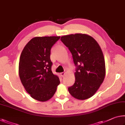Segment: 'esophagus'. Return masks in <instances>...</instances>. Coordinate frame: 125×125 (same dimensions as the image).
<instances>
[{
	"label": "esophagus",
	"mask_w": 125,
	"mask_h": 125,
	"mask_svg": "<svg viewBox=\"0 0 125 125\" xmlns=\"http://www.w3.org/2000/svg\"><path fill=\"white\" fill-rule=\"evenodd\" d=\"M65 74H66V73H65V72H61V73H60V75L62 77H64L65 76Z\"/></svg>",
	"instance_id": "obj_1"
}]
</instances>
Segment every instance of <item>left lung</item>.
<instances>
[{
  "label": "left lung",
  "mask_w": 125,
  "mask_h": 125,
  "mask_svg": "<svg viewBox=\"0 0 125 125\" xmlns=\"http://www.w3.org/2000/svg\"><path fill=\"white\" fill-rule=\"evenodd\" d=\"M61 40L68 48L77 66L75 82L68 88L69 92L79 100L91 97L106 75L105 62L100 45L92 37L81 33L64 35Z\"/></svg>",
  "instance_id": "8db88e82"
}]
</instances>
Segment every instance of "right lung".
<instances>
[{
    "label": "right lung",
    "mask_w": 125,
    "mask_h": 125,
    "mask_svg": "<svg viewBox=\"0 0 125 125\" xmlns=\"http://www.w3.org/2000/svg\"><path fill=\"white\" fill-rule=\"evenodd\" d=\"M60 37H35L23 48L19 76L25 91L34 100L45 102L52 97L60 83L51 70V49Z\"/></svg>",
    "instance_id": "obj_1"
}]
</instances>
